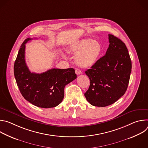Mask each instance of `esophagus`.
<instances>
[{"instance_id": "34e87169", "label": "esophagus", "mask_w": 148, "mask_h": 148, "mask_svg": "<svg viewBox=\"0 0 148 148\" xmlns=\"http://www.w3.org/2000/svg\"><path fill=\"white\" fill-rule=\"evenodd\" d=\"M75 74H76L77 75H79V74H82L81 71L79 69H75Z\"/></svg>"}]
</instances>
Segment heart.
Instances as JSON below:
<instances>
[{"mask_svg": "<svg viewBox=\"0 0 148 148\" xmlns=\"http://www.w3.org/2000/svg\"><path fill=\"white\" fill-rule=\"evenodd\" d=\"M70 54H75L76 64L82 68L90 67L99 58L102 47L99 42L91 38H84L71 45L68 48Z\"/></svg>", "mask_w": 148, "mask_h": 148, "instance_id": "b5f03b06", "label": "heart"}]
</instances>
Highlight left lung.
I'll return each instance as SVG.
<instances>
[{
    "label": "left lung",
    "instance_id": "1",
    "mask_svg": "<svg viewBox=\"0 0 148 148\" xmlns=\"http://www.w3.org/2000/svg\"><path fill=\"white\" fill-rule=\"evenodd\" d=\"M108 38L106 54L85 72L90 86L84 95L95 107L108 106L123 96L131 73V60L125 44L112 34H108Z\"/></svg>",
    "mask_w": 148,
    "mask_h": 148
}]
</instances>
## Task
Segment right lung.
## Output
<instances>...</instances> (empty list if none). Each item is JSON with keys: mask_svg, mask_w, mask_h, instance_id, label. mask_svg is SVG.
Here are the masks:
<instances>
[{"mask_svg": "<svg viewBox=\"0 0 148 148\" xmlns=\"http://www.w3.org/2000/svg\"><path fill=\"white\" fill-rule=\"evenodd\" d=\"M26 38L21 45L14 64V75L24 98L36 107L49 108L57 106L64 96V87L77 78L75 70L52 69L45 73H31L25 61Z\"/></svg>", "mask_w": 148, "mask_h": 148, "instance_id": "right-lung-1", "label": "right lung"}]
</instances>
